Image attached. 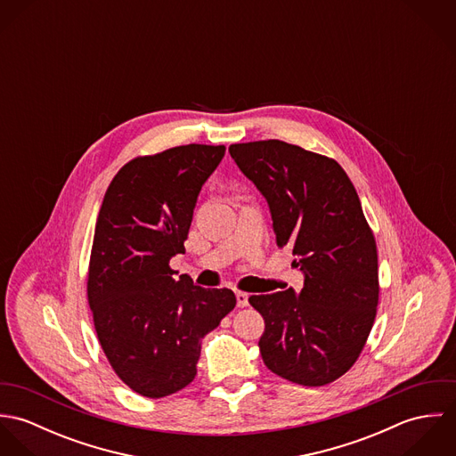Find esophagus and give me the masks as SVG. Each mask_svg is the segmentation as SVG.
<instances>
[{
  "label": "esophagus",
  "instance_id": "obj_1",
  "mask_svg": "<svg viewBox=\"0 0 456 456\" xmlns=\"http://www.w3.org/2000/svg\"><path fill=\"white\" fill-rule=\"evenodd\" d=\"M235 297H237V305H239V307H248V304H249V295H248V293L237 291Z\"/></svg>",
  "mask_w": 456,
  "mask_h": 456
}]
</instances>
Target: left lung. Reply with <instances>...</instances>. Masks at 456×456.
<instances>
[{
    "label": "left lung",
    "instance_id": "left-lung-1",
    "mask_svg": "<svg viewBox=\"0 0 456 456\" xmlns=\"http://www.w3.org/2000/svg\"><path fill=\"white\" fill-rule=\"evenodd\" d=\"M240 172L265 196L277 246L293 249L304 288L253 295L265 320L260 353L277 376L323 387L358 360L379 300L378 249L342 167L281 140L230 145Z\"/></svg>",
    "mask_w": 456,
    "mask_h": 456
}]
</instances>
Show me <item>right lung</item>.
Masks as SVG:
<instances>
[{
	"instance_id": "right-lung-1",
	"label": "right lung",
	"mask_w": 456,
	"mask_h": 456,
	"mask_svg": "<svg viewBox=\"0 0 456 456\" xmlns=\"http://www.w3.org/2000/svg\"><path fill=\"white\" fill-rule=\"evenodd\" d=\"M224 151L190 143L134 158L112 179L98 214L87 275L94 328L114 372L147 398L195 379L201 338L237 304L232 289H205L170 268Z\"/></svg>"
}]
</instances>
